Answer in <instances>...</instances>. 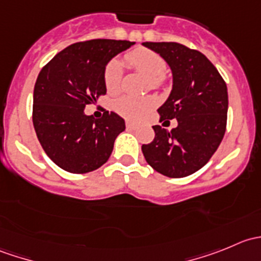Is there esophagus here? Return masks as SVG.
<instances>
[{
    "instance_id": "1",
    "label": "esophagus",
    "mask_w": 261,
    "mask_h": 261,
    "mask_svg": "<svg viewBox=\"0 0 261 261\" xmlns=\"http://www.w3.org/2000/svg\"><path fill=\"white\" fill-rule=\"evenodd\" d=\"M126 127H127L128 130H135V128H138V125L131 122V121H126Z\"/></svg>"
}]
</instances>
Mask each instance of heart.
Segmentation results:
<instances>
[{
  "label": "heart",
  "mask_w": 261,
  "mask_h": 261,
  "mask_svg": "<svg viewBox=\"0 0 261 261\" xmlns=\"http://www.w3.org/2000/svg\"><path fill=\"white\" fill-rule=\"evenodd\" d=\"M125 60L130 67L147 77L150 88L159 89L164 86L167 63L159 54L152 50L139 48L127 53L125 55ZM121 80H122V65L118 60H110L103 72V82L107 92L111 94L118 92ZM154 106V98L149 96H121L114 102L115 111L127 120H140L147 112L151 111Z\"/></svg>",
  "instance_id": "obj_1"
}]
</instances>
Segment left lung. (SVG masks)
I'll use <instances>...</instances> for the list:
<instances>
[{
	"mask_svg": "<svg viewBox=\"0 0 261 261\" xmlns=\"http://www.w3.org/2000/svg\"><path fill=\"white\" fill-rule=\"evenodd\" d=\"M169 64L173 89L158 110L160 121L177 118L167 130L152 126L155 138L141 146L147 164L169 178H183L201 169L220 146L227 122V87L215 65L201 51L179 43H143ZM169 122V121H168Z\"/></svg>",
	"mask_w": 261,
	"mask_h": 261,
	"instance_id": "left-lung-1",
	"label": "left lung"
}]
</instances>
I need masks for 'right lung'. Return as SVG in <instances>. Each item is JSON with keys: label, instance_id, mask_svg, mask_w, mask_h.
I'll list each match as a JSON object with an SVG mask.
<instances>
[{"label": "right lung", "instance_id": "1", "mask_svg": "<svg viewBox=\"0 0 261 261\" xmlns=\"http://www.w3.org/2000/svg\"><path fill=\"white\" fill-rule=\"evenodd\" d=\"M134 41L94 39L69 45L40 70L34 88L33 123L46 155L74 174L93 172L111 155L125 121L105 110L101 118L87 116V105L106 94L103 72Z\"/></svg>", "mask_w": 261, "mask_h": 261}]
</instances>
